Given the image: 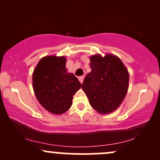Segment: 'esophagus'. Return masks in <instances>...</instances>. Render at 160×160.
<instances>
[{"label":"esophagus","mask_w":160,"mask_h":160,"mask_svg":"<svg viewBox=\"0 0 160 160\" xmlns=\"http://www.w3.org/2000/svg\"><path fill=\"white\" fill-rule=\"evenodd\" d=\"M78 80H79V81L81 82V83H82V82H83V80H84V77H83V76L79 77Z\"/></svg>","instance_id":"esophagus-1"}]
</instances>
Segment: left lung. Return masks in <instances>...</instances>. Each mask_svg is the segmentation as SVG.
I'll use <instances>...</instances> for the list:
<instances>
[{"label": "left lung", "instance_id": "left-lung-1", "mask_svg": "<svg viewBox=\"0 0 160 160\" xmlns=\"http://www.w3.org/2000/svg\"><path fill=\"white\" fill-rule=\"evenodd\" d=\"M90 68L91 72L82 84V90L98 113H111L120 105L127 93V69L118 57L111 54L91 56Z\"/></svg>", "mask_w": 160, "mask_h": 160}]
</instances>
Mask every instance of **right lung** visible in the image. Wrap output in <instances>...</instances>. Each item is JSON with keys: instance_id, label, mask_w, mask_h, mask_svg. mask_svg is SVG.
Returning a JSON list of instances; mask_svg holds the SVG:
<instances>
[{"instance_id": "obj_1", "label": "right lung", "mask_w": 160, "mask_h": 160, "mask_svg": "<svg viewBox=\"0 0 160 160\" xmlns=\"http://www.w3.org/2000/svg\"><path fill=\"white\" fill-rule=\"evenodd\" d=\"M65 57L46 56L33 73V88L40 104L46 110L62 114L71 108L72 98L82 84L65 68Z\"/></svg>"}]
</instances>
